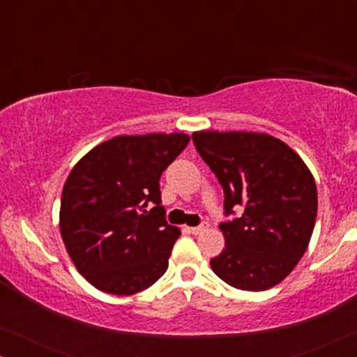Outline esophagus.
Returning <instances> with one entry per match:
<instances>
[{
	"label": "esophagus",
	"instance_id": "esophagus-1",
	"mask_svg": "<svg viewBox=\"0 0 357 357\" xmlns=\"http://www.w3.org/2000/svg\"><path fill=\"white\" fill-rule=\"evenodd\" d=\"M208 227H209L208 222H202V224H199V226H197V227H190V232H192L193 236H198V234H202V232L206 231Z\"/></svg>",
	"mask_w": 357,
	"mask_h": 357
}]
</instances>
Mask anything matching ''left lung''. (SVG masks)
<instances>
[{
    "mask_svg": "<svg viewBox=\"0 0 357 357\" xmlns=\"http://www.w3.org/2000/svg\"><path fill=\"white\" fill-rule=\"evenodd\" d=\"M192 139L224 190V216H234L219 224L226 247L211 258L213 271L237 289H270L309 245L317 218L310 170L270 135L197 131Z\"/></svg>",
    "mask_w": 357,
    "mask_h": 357,
    "instance_id": "left-lung-1",
    "label": "left lung"
}]
</instances>
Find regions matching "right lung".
I'll use <instances>...</instances> for the list:
<instances>
[{
    "instance_id": "1",
    "label": "right lung",
    "mask_w": 357,
    "mask_h": 357,
    "mask_svg": "<svg viewBox=\"0 0 357 357\" xmlns=\"http://www.w3.org/2000/svg\"><path fill=\"white\" fill-rule=\"evenodd\" d=\"M188 141L183 133L116 136L71 170L60 231L77 271L97 289L131 296L167 270L180 231L165 221L159 180Z\"/></svg>"
}]
</instances>
